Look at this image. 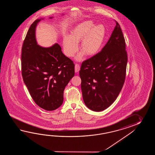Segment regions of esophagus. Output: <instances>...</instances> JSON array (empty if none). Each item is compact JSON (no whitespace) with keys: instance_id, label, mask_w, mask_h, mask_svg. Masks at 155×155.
<instances>
[{"instance_id":"1","label":"esophagus","mask_w":155,"mask_h":155,"mask_svg":"<svg viewBox=\"0 0 155 155\" xmlns=\"http://www.w3.org/2000/svg\"><path fill=\"white\" fill-rule=\"evenodd\" d=\"M80 69V65L78 64H76L75 66V73H78Z\"/></svg>"}]
</instances>
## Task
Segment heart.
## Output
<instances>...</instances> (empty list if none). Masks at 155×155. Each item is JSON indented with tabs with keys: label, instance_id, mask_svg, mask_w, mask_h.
<instances>
[{
	"label": "heart",
	"instance_id": "b5f03b06",
	"mask_svg": "<svg viewBox=\"0 0 155 155\" xmlns=\"http://www.w3.org/2000/svg\"><path fill=\"white\" fill-rule=\"evenodd\" d=\"M105 36V29L101 25L94 26L91 20L84 21L78 24L71 31L70 36L64 38V51L66 55L73 57L79 49L78 43L82 40L80 50L82 52L77 56L81 60L86 54L87 56H94L99 52Z\"/></svg>",
	"mask_w": 155,
	"mask_h": 155
}]
</instances>
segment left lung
Returning <instances> with one entry per match:
<instances>
[{
    "label": "left lung",
    "instance_id": "obj_1",
    "mask_svg": "<svg viewBox=\"0 0 155 155\" xmlns=\"http://www.w3.org/2000/svg\"><path fill=\"white\" fill-rule=\"evenodd\" d=\"M101 51L81 64L79 75L83 100L89 109L101 111L115 101L124 84L127 55L119 24Z\"/></svg>",
    "mask_w": 155,
    "mask_h": 155
}]
</instances>
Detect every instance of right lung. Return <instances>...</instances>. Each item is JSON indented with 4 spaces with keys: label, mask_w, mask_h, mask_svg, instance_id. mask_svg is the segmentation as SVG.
<instances>
[{
    "label": "right lung",
    "mask_w": 155,
    "mask_h": 155,
    "mask_svg": "<svg viewBox=\"0 0 155 155\" xmlns=\"http://www.w3.org/2000/svg\"><path fill=\"white\" fill-rule=\"evenodd\" d=\"M30 26L21 49V74L34 102L41 108L53 111L62 105L65 87L75 74V65L58 44L49 48L37 44L35 28Z\"/></svg>",
    "instance_id": "add662e5"
}]
</instances>
